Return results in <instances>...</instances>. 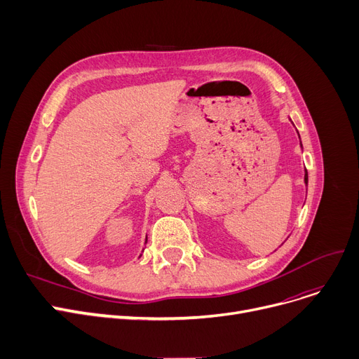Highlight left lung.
Wrapping results in <instances>:
<instances>
[{
	"label": "left lung",
	"instance_id": "left-lung-1",
	"mask_svg": "<svg viewBox=\"0 0 359 359\" xmlns=\"http://www.w3.org/2000/svg\"><path fill=\"white\" fill-rule=\"evenodd\" d=\"M304 182H306V183L309 182V176H307V170H306V176H304Z\"/></svg>",
	"mask_w": 359,
	"mask_h": 359
}]
</instances>
